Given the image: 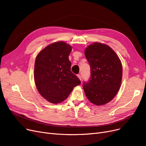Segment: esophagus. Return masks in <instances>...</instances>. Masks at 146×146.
Wrapping results in <instances>:
<instances>
[{
    "instance_id": "esophagus-1",
    "label": "esophagus",
    "mask_w": 146,
    "mask_h": 146,
    "mask_svg": "<svg viewBox=\"0 0 146 146\" xmlns=\"http://www.w3.org/2000/svg\"><path fill=\"white\" fill-rule=\"evenodd\" d=\"M78 77L79 78V79H80V80H81V74H78Z\"/></svg>"
}]
</instances>
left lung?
I'll list each match as a JSON object with an SVG mask.
<instances>
[{
  "label": "left lung",
  "instance_id": "obj_1",
  "mask_svg": "<svg viewBox=\"0 0 146 146\" xmlns=\"http://www.w3.org/2000/svg\"><path fill=\"white\" fill-rule=\"evenodd\" d=\"M90 66V78L83 83L85 94L93 104L104 105L116 95L121 86L123 68L115 51L105 44L95 42L85 50Z\"/></svg>",
  "mask_w": 146,
  "mask_h": 146
}]
</instances>
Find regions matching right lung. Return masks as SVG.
<instances>
[{"instance_id":"right-lung-1","label":"right lung","mask_w":146,"mask_h":146,"mask_svg":"<svg viewBox=\"0 0 146 146\" xmlns=\"http://www.w3.org/2000/svg\"><path fill=\"white\" fill-rule=\"evenodd\" d=\"M72 46L64 42L48 45L37 54L35 65V81L37 90L50 102L64 101L81 81L71 72L68 56Z\"/></svg>"}]
</instances>
